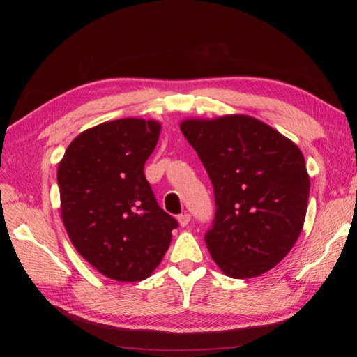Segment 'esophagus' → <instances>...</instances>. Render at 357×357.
I'll return each instance as SVG.
<instances>
[{
    "instance_id": "esophagus-1",
    "label": "esophagus",
    "mask_w": 357,
    "mask_h": 357,
    "mask_svg": "<svg viewBox=\"0 0 357 357\" xmlns=\"http://www.w3.org/2000/svg\"><path fill=\"white\" fill-rule=\"evenodd\" d=\"M177 220L180 223V226H183V228H185V226H188L189 222H190V214L189 213H181L178 218H177Z\"/></svg>"
}]
</instances>
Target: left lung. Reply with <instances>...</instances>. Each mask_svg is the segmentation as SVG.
Listing matches in <instances>:
<instances>
[{
  "label": "left lung",
  "instance_id": "left-lung-1",
  "mask_svg": "<svg viewBox=\"0 0 357 357\" xmlns=\"http://www.w3.org/2000/svg\"><path fill=\"white\" fill-rule=\"evenodd\" d=\"M180 129L214 189L215 214L204 236L213 261L232 278L266 273L304 226L310 195L304 155L275 129L244 114L189 119Z\"/></svg>",
  "mask_w": 357,
  "mask_h": 357
}]
</instances>
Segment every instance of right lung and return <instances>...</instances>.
Returning a JSON list of instances; mask_svg holds the SVG:
<instances>
[{
  "instance_id": "right-lung-1",
  "label": "right lung",
  "mask_w": 357,
  "mask_h": 357,
  "mask_svg": "<svg viewBox=\"0 0 357 357\" xmlns=\"http://www.w3.org/2000/svg\"><path fill=\"white\" fill-rule=\"evenodd\" d=\"M160 123L117 119L75 137L58 168L62 222L73 245L116 282L153 273L178 222L159 207L144 176Z\"/></svg>"
}]
</instances>
